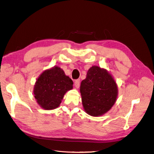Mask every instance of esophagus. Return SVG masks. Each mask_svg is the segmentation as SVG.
<instances>
[{"label":"esophagus","mask_w":154,"mask_h":154,"mask_svg":"<svg viewBox=\"0 0 154 154\" xmlns=\"http://www.w3.org/2000/svg\"><path fill=\"white\" fill-rule=\"evenodd\" d=\"M80 80H75V82H74V86H75V87H76V88H78L79 87H80Z\"/></svg>","instance_id":"esophagus-1"}]
</instances>
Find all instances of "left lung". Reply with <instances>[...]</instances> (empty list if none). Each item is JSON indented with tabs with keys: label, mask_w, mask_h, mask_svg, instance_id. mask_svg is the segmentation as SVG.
Returning a JSON list of instances; mask_svg holds the SVG:
<instances>
[{
	"label": "left lung",
	"mask_w": 154,
	"mask_h": 154,
	"mask_svg": "<svg viewBox=\"0 0 154 154\" xmlns=\"http://www.w3.org/2000/svg\"><path fill=\"white\" fill-rule=\"evenodd\" d=\"M80 91L85 112L91 116H103L111 109L118 98V87L112 75L97 66L88 70Z\"/></svg>",
	"instance_id": "left-lung-1"
}]
</instances>
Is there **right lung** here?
Segmentation results:
<instances>
[{"mask_svg": "<svg viewBox=\"0 0 154 154\" xmlns=\"http://www.w3.org/2000/svg\"><path fill=\"white\" fill-rule=\"evenodd\" d=\"M73 82L59 66L45 69L35 83L33 95L42 109L47 110L58 108L66 93L72 89Z\"/></svg>", "mask_w": 154, "mask_h": 154, "instance_id": "add662e5", "label": "right lung"}]
</instances>
